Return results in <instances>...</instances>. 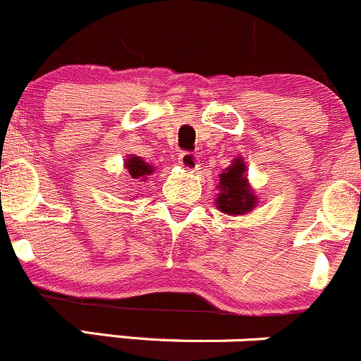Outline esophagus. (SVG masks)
Returning <instances> with one entry per match:
<instances>
[{"label": "esophagus", "mask_w": 361, "mask_h": 361, "mask_svg": "<svg viewBox=\"0 0 361 361\" xmlns=\"http://www.w3.org/2000/svg\"><path fill=\"white\" fill-rule=\"evenodd\" d=\"M178 162H180V166L185 167V169H190V171L197 169L199 157L192 152H183V153H180V159H178Z\"/></svg>", "instance_id": "esophagus-1"}]
</instances>
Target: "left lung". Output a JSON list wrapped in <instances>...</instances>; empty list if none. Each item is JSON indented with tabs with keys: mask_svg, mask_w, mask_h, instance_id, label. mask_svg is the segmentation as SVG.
I'll return each instance as SVG.
<instances>
[{
	"mask_svg": "<svg viewBox=\"0 0 361 361\" xmlns=\"http://www.w3.org/2000/svg\"><path fill=\"white\" fill-rule=\"evenodd\" d=\"M220 194L216 199V206L220 212L229 215H241L250 212L255 206V195L250 192V187L245 178V164L240 159L227 171L220 174Z\"/></svg>",
	"mask_w": 361,
	"mask_h": 361,
	"instance_id": "obj_1",
	"label": "left lung"
}]
</instances>
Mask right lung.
<instances>
[{
	"label": "right lung",
	"instance_id": "add662e5",
	"mask_svg": "<svg viewBox=\"0 0 361 361\" xmlns=\"http://www.w3.org/2000/svg\"><path fill=\"white\" fill-rule=\"evenodd\" d=\"M125 167H127L132 178H142V180H145L146 174L153 173V167L148 166L146 162H142L139 157H130V159H127V162H125Z\"/></svg>",
	"mask_w": 361,
	"mask_h": 361
}]
</instances>
